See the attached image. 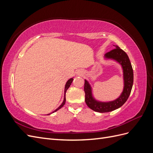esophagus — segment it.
<instances>
[{"label":"esophagus","instance_id":"1","mask_svg":"<svg viewBox=\"0 0 153 153\" xmlns=\"http://www.w3.org/2000/svg\"><path fill=\"white\" fill-rule=\"evenodd\" d=\"M78 75H80V73H78Z\"/></svg>","mask_w":153,"mask_h":153}]
</instances>
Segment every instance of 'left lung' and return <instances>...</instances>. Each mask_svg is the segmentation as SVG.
Wrapping results in <instances>:
<instances>
[{
    "instance_id": "left-lung-1",
    "label": "left lung",
    "mask_w": 153,
    "mask_h": 153,
    "mask_svg": "<svg viewBox=\"0 0 153 153\" xmlns=\"http://www.w3.org/2000/svg\"><path fill=\"white\" fill-rule=\"evenodd\" d=\"M114 49L105 53V57L114 59L122 66L124 77L123 91L121 96L115 100L109 102H101L96 100L92 97L91 87L89 82L85 80V101L87 105L95 112L100 113L108 112L120 108L127 101L131 93L133 84V71L131 64L128 55L124 51L117 45H114Z\"/></svg>"
}]
</instances>
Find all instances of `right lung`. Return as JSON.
<instances>
[{"label":"right lung","instance_id":"obj_1","mask_svg":"<svg viewBox=\"0 0 153 153\" xmlns=\"http://www.w3.org/2000/svg\"><path fill=\"white\" fill-rule=\"evenodd\" d=\"M73 80V78H70V79H69V80H68V82H66V85H65V89H64V101H63V102H62V103L61 105H60V106H59V107H58L56 110H54L52 113H53V112H56V111H57V110H59L60 108H61L62 107V106L64 105V104H65V103H66V91L68 90V88L69 87V86L71 85ZM50 114H48V115H50Z\"/></svg>","mask_w":153,"mask_h":153}]
</instances>
